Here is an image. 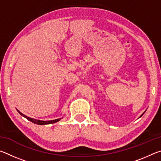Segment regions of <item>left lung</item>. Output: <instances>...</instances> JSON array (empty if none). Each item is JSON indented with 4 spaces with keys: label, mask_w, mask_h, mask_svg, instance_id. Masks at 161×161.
I'll return each mask as SVG.
<instances>
[{
    "label": "left lung",
    "mask_w": 161,
    "mask_h": 161,
    "mask_svg": "<svg viewBox=\"0 0 161 161\" xmlns=\"http://www.w3.org/2000/svg\"><path fill=\"white\" fill-rule=\"evenodd\" d=\"M144 113H145V111H144ZM144 113H143V114H141V116H140V117H141V116H142L143 115V114H144Z\"/></svg>",
    "instance_id": "left-lung-1"
}]
</instances>
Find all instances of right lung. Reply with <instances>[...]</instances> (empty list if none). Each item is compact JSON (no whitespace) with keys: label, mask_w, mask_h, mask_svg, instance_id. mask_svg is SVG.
<instances>
[{"label":"right lung","mask_w":161,"mask_h":161,"mask_svg":"<svg viewBox=\"0 0 161 161\" xmlns=\"http://www.w3.org/2000/svg\"><path fill=\"white\" fill-rule=\"evenodd\" d=\"M18 111V113L20 114L21 116H23V117H25L28 120V121L32 122V123L34 124H36L37 125H45V124H54V123H56V122L59 121V120L61 119H54V120H51V121H40V120H37V119H32V118H30V117L27 116L25 115H24L23 114H22L21 112H20L18 110H17Z\"/></svg>","instance_id":"add662e5"}]
</instances>
